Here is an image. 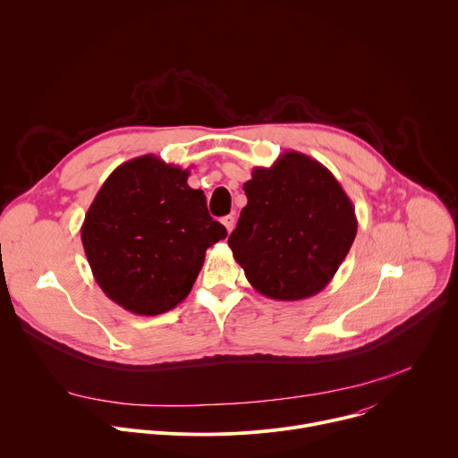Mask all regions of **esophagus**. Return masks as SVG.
Instances as JSON below:
<instances>
[{
    "instance_id": "obj_1",
    "label": "esophagus",
    "mask_w": 458,
    "mask_h": 458,
    "mask_svg": "<svg viewBox=\"0 0 458 458\" xmlns=\"http://www.w3.org/2000/svg\"><path fill=\"white\" fill-rule=\"evenodd\" d=\"M223 225H225V228H226V232L230 233L232 230H233V225H235V219L232 217V216H226V217H223V221H221Z\"/></svg>"
}]
</instances>
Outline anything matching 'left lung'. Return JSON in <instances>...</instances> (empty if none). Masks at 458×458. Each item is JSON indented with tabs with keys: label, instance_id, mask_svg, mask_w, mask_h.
Instances as JSON below:
<instances>
[{
	"label": "left lung",
	"instance_id": "obj_1",
	"mask_svg": "<svg viewBox=\"0 0 458 458\" xmlns=\"http://www.w3.org/2000/svg\"><path fill=\"white\" fill-rule=\"evenodd\" d=\"M228 246L248 283L274 301H302L326 288L357 235L355 207L317 159L288 150L255 166Z\"/></svg>",
	"mask_w": 458,
	"mask_h": 458
}]
</instances>
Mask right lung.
Instances as JSON below:
<instances>
[{
    "label": "right lung",
    "instance_id": "right-lung-1",
    "mask_svg": "<svg viewBox=\"0 0 458 458\" xmlns=\"http://www.w3.org/2000/svg\"><path fill=\"white\" fill-rule=\"evenodd\" d=\"M190 170L152 154L119 165L85 216L81 242L108 299L136 315H159L186 299L207 250L226 237Z\"/></svg>",
    "mask_w": 458,
    "mask_h": 458
}]
</instances>
